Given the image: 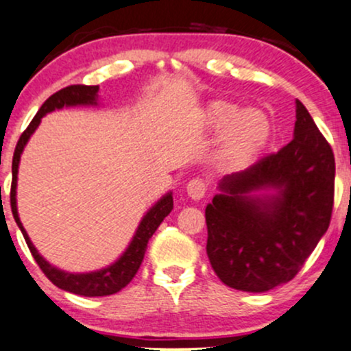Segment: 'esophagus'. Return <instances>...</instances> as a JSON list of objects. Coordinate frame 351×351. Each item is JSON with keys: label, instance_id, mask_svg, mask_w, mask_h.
Returning <instances> with one entry per match:
<instances>
[{"label": "esophagus", "instance_id": "34e87169", "mask_svg": "<svg viewBox=\"0 0 351 351\" xmlns=\"http://www.w3.org/2000/svg\"><path fill=\"white\" fill-rule=\"evenodd\" d=\"M206 183H204L201 178H193L191 181L188 183L186 186V191H188V196L191 199H201L204 198V195H206Z\"/></svg>", "mask_w": 351, "mask_h": 351}]
</instances>
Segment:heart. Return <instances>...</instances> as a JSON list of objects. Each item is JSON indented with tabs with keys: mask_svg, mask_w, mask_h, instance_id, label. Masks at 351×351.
I'll return each instance as SVG.
<instances>
[{
	"mask_svg": "<svg viewBox=\"0 0 351 351\" xmlns=\"http://www.w3.org/2000/svg\"><path fill=\"white\" fill-rule=\"evenodd\" d=\"M213 130L227 128L221 142V158L232 167L251 163L271 138V120L259 108H243L231 100H215L208 107Z\"/></svg>",
	"mask_w": 351,
	"mask_h": 351,
	"instance_id": "heart-1",
	"label": "heart"
}]
</instances>
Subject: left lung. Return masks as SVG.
<instances>
[{
	"mask_svg": "<svg viewBox=\"0 0 351 351\" xmlns=\"http://www.w3.org/2000/svg\"><path fill=\"white\" fill-rule=\"evenodd\" d=\"M295 119L291 143L224 176L206 206L209 263L236 291L267 292L292 280L330 226L335 156L300 100Z\"/></svg>",
	"mask_w": 351,
	"mask_h": 351,
	"instance_id": "obj_1",
	"label": "left lung"
}]
</instances>
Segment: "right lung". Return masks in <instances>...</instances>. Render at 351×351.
I'll return each instance as SVG.
<instances>
[{"label": "right lung", "mask_w": 351, "mask_h": 351, "mask_svg": "<svg viewBox=\"0 0 351 351\" xmlns=\"http://www.w3.org/2000/svg\"><path fill=\"white\" fill-rule=\"evenodd\" d=\"M97 92L99 86H80L79 84V86H69L66 88H60L59 92L52 94L51 97L43 104L38 114H36L34 119L31 120V123L27 125V128L23 132V135L19 136L18 145H16L14 148L13 183H11V211H13L16 224L21 229L24 239H26V244L27 247H29L31 254H33L34 261L38 263L41 271L46 274V277L52 282V284L58 285L62 291L77 293V295L84 297H104L122 291L125 285L134 279L136 271H138L140 265H142L145 251H147V244L153 236V232L158 229L162 221L170 215L173 209V196L171 193H168V195H165L155 206L148 209L147 215L143 216L142 221H140L138 229H136L134 239H132L127 251H125L114 264H110L106 269H100V271L86 274H71L66 271H60V269L54 267V265L47 263L41 254L38 252V249L34 247L33 243H31L26 229L23 228L21 221H19L18 208H16V181H18V167L21 153L24 150V147H26L29 136L33 135L36 128L39 127L44 115L56 110V108L62 107L95 106V104H97Z\"/></svg>", "instance_id": "right-lung-1"}]
</instances>
